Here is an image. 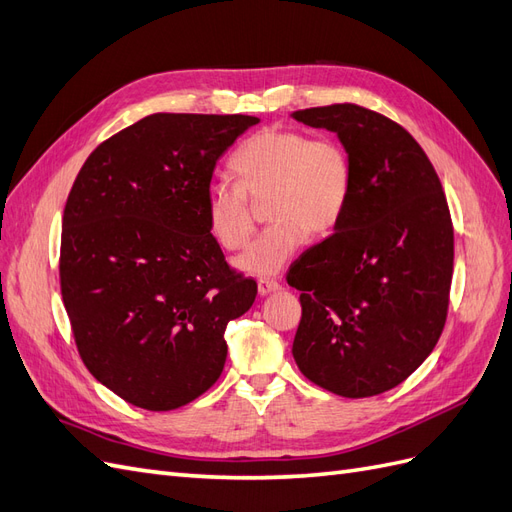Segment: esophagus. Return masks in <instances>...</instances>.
Returning <instances> with one entry per match:
<instances>
[{"label": "esophagus", "mask_w": 512, "mask_h": 512, "mask_svg": "<svg viewBox=\"0 0 512 512\" xmlns=\"http://www.w3.org/2000/svg\"><path fill=\"white\" fill-rule=\"evenodd\" d=\"M280 290V284H277L275 280H260L258 282V294L260 297H267V294Z\"/></svg>", "instance_id": "esophagus-1"}]
</instances>
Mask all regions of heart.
<instances>
[{"label":"heart","mask_w":512,"mask_h":512,"mask_svg":"<svg viewBox=\"0 0 512 512\" xmlns=\"http://www.w3.org/2000/svg\"><path fill=\"white\" fill-rule=\"evenodd\" d=\"M237 183H213L205 198L209 232L226 252H239L256 228L254 207L265 203L271 226L252 243L237 267L250 275L280 273L305 235L333 232L348 209L354 166L348 149L331 136L271 126L252 134L232 153Z\"/></svg>","instance_id":"obj_1"}]
</instances>
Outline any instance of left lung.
Returning <instances> with one entry per match:
<instances>
[{"mask_svg": "<svg viewBox=\"0 0 512 512\" xmlns=\"http://www.w3.org/2000/svg\"><path fill=\"white\" fill-rule=\"evenodd\" d=\"M292 117L337 132L354 166L342 222L286 275L303 307L294 361L335 395H380L404 382L442 335L455 256L451 211L436 168L397 121L352 102Z\"/></svg>", "mask_w": 512, "mask_h": 512, "instance_id": "left-lung-1", "label": "left lung"}]
</instances>
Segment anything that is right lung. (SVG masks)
Masks as SVG:
<instances>
[{
  "label": "right lung",
  "instance_id": "right-lung-1",
  "mask_svg": "<svg viewBox=\"0 0 512 512\" xmlns=\"http://www.w3.org/2000/svg\"><path fill=\"white\" fill-rule=\"evenodd\" d=\"M260 119L156 113L106 138L74 179L59 284L85 367L123 401L175 410L209 391L226 327L258 286L205 218L215 162Z\"/></svg>",
  "mask_w": 512,
  "mask_h": 512
}]
</instances>
